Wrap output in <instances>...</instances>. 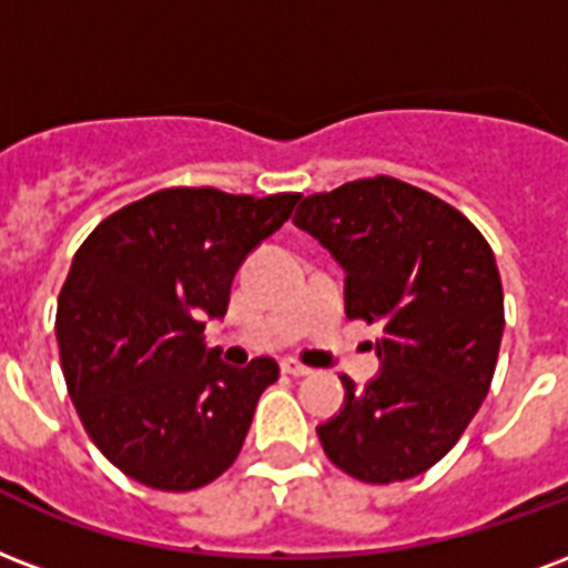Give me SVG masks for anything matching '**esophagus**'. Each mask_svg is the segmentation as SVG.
I'll return each mask as SVG.
<instances>
[{"label":"esophagus","instance_id":"esophagus-1","mask_svg":"<svg viewBox=\"0 0 568 568\" xmlns=\"http://www.w3.org/2000/svg\"><path fill=\"white\" fill-rule=\"evenodd\" d=\"M283 372L285 375H294V378H301V375H310V366H303L301 361H294V357H285L283 361Z\"/></svg>","mask_w":568,"mask_h":568}]
</instances>
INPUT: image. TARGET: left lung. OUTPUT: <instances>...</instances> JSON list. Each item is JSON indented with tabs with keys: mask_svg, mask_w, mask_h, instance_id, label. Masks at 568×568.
<instances>
[{
	"mask_svg": "<svg viewBox=\"0 0 568 568\" xmlns=\"http://www.w3.org/2000/svg\"><path fill=\"white\" fill-rule=\"evenodd\" d=\"M294 226L345 271L348 318L378 322L381 372L318 426L333 465L361 483H402L438 465L474 419L497 366L504 285L462 211L389 175L306 196Z\"/></svg>",
	"mask_w": 568,
	"mask_h": 568,
	"instance_id": "obj_1",
	"label": "left lung"
}]
</instances>
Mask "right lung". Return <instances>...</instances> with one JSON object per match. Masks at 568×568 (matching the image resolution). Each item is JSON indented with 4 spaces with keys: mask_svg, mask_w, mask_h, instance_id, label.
Wrapping results in <instances>:
<instances>
[{
    "mask_svg": "<svg viewBox=\"0 0 568 568\" xmlns=\"http://www.w3.org/2000/svg\"><path fill=\"white\" fill-rule=\"evenodd\" d=\"M297 199L158 190L106 216L73 255L55 313L64 384L94 447L130 479L193 491L244 447L280 366H229L205 345V322L226 315L237 267Z\"/></svg>",
    "mask_w": 568,
    "mask_h": 568,
    "instance_id": "obj_1",
    "label": "right lung"
}]
</instances>
